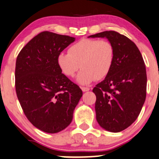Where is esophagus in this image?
Segmentation results:
<instances>
[{
  "label": "esophagus",
  "mask_w": 159,
  "mask_h": 159,
  "mask_svg": "<svg viewBox=\"0 0 159 159\" xmlns=\"http://www.w3.org/2000/svg\"><path fill=\"white\" fill-rule=\"evenodd\" d=\"M81 89H82V91H83V92L89 91V90H90L89 88H88V87H81Z\"/></svg>",
  "instance_id": "1"
}]
</instances>
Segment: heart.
Here are the masks:
<instances>
[{
	"label": "heart",
	"instance_id": "heart-1",
	"mask_svg": "<svg viewBox=\"0 0 159 159\" xmlns=\"http://www.w3.org/2000/svg\"><path fill=\"white\" fill-rule=\"evenodd\" d=\"M68 52L58 55L59 68L68 77H73L81 68L76 80L83 85L106 77L114 61V46L105 39H82L71 45Z\"/></svg>",
	"mask_w": 159,
	"mask_h": 159
}]
</instances>
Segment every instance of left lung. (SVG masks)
Returning <instances> with one entry per match:
<instances>
[{
	"label": "left lung",
	"instance_id": "1",
	"mask_svg": "<svg viewBox=\"0 0 159 159\" xmlns=\"http://www.w3.org/2000/svg\"><path fill=\"white\" fill-rule=\"evenodd\" d=\"M89 38H106L114 46L111 71L93 88L97 100L96 117L99 125L117 133L136 121L146 99V67L136 44L115 31H105Z\"/></svg>",
	"mask_w": 159,
	"mask_h": 159
}]
</instances>
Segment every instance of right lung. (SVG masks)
I'll list each match as a JSON object with an SVG mask.
<instances>
[{"mask_svg": "<svg viewBox=\"0 0 159 159\" xmlns=\"http://www.w3.org/2000/svg\"><path fill=\"white\" fill-rule=\"evenodd\" d=\"M75 38L51 32L33 38L17 55L15 90L23 113L39 130L56 134L67 127L83 91L62 74L57 57Z\"/></svg>", "mask_w": 159, "mask_h": 159, "instance_id": "right-lung-1", "label": "right lung"}]
</instances>
